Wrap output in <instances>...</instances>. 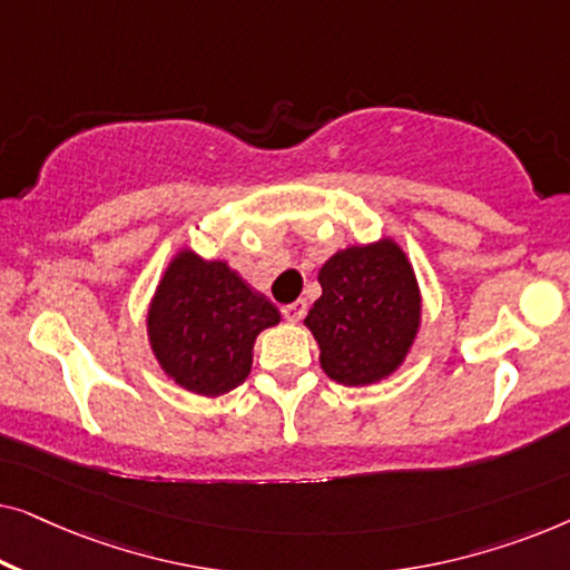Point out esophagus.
Masks as SVG:
<instances>
[{
	"label": "esophagus",
	"mask_w": 570,
	"mask_h": 570,
	"mask_svg": "<svg viewBox=\"0 0 570 570\" xmlns=\"http://www.w3.org/2000/svg\"><path fill=\"white\" fill-rule=\"evenodd\" d=\"M283 316L287 318V322H301L303 316H306V301H295V303H287V306H283Z\"/></svg>",
	"instance_id": "esophagus-1"
}]
</instances>
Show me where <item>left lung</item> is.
<instances>
[{
    "mask_svg": "<svg viewBox=\"0 0 570 570\" xmlns=\"http://www.w3.org/2000/svg\"><path fill=\"white\" fill-rule=\"evenodd\" d=\"M322 298L306 326L322 350V368L345 386L389 376L404 361L420 326V293L407 256L394 240L350 246L318 272Z\"/></svg>",
    "mask_w": 570,
    "mask_h": 570,
    "instance_id": "1",
    "label": "left lung"
}]
</instances>
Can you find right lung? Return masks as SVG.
<instances>
[{"mask_svg":"<svg viewBox=\"0 0 570 570\" xmlns=\"http://www.w3.org/2000/svg\"><path fill=\"white\" fill-rule=\"evenodd\" d=\"M277 322V308L228 264L181 252L155 291L147 332L155 357L178 386L220 396L244 384L256 334Z\"/></svg>","mask_w":570,"mask_h":570,"instance_id":"add662e5","label":"right lung"}]
</instances>
